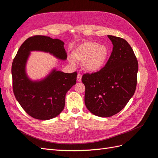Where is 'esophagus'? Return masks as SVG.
<instances>
[{"label": "esophagus", "instance_id": "1", "mask_svg": "<svg viewBox=\"0 0 158 158\" xmlns=\"http://www.w3.org/2000/svg\"><path fill=\"white\" fill-rule=\"evenodd\" d=\"M81 80H82V74L80 73H78L77 76V81L78 82H80Z\"/></svg>", "mask_w": 158, "mask_h": 158}]
</instances>
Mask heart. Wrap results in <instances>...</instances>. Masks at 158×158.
<instances>
[{"label":"heart","instance_id":"obj_1","mask_svg":"<svg viewBox=\"0 0 158 158\" xmlns=\"http://www.w3.org/2000/svg\"><path fill=\"white\" fill-rule=\"evenodd\" d=\"M109 52V49L106 45L86 41L76 47L73 51L74 58L70 56L69 60L73 65L76 64L75 60L83 62L84 69L92 73L103 67L107 59Z\"/></svg>","mask_w":158,"mask_h":158}]
</instances>
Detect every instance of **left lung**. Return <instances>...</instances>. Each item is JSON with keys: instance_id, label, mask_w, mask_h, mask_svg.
Wrapping results in <instances>:
<instances>
[{"instance_id": "8db88e82", "label": "left lung", "mask_w": 158, "mask_h": 158, "mask_svg": "<svg viewBox=\"0 0 158 158\" xmlns=\"http://www.w3.org/2000/svg\"><path fill=\"white\" fill-rule=\"evenodd\" d=\"M113 45L107 63L101 70L83 75L84 102L89 111L102 117H111L125 107L135 92L138 63L128 43L107 35Z\"/></svg>"}]
</instances>
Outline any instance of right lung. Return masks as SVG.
I'll return each instance as SVG.
<instances>
[{
	"mask_svg": "<svg viewBox=\"0 0 158 158\" xmlns=\"http://www.w3.org/2000/svg\"><path fill=\"white\" fill-rule=\"evenodd\" d=\"M32 51L50 52L61 60L67 58L64 42L44 35H33L23 43L12 62L14 94L23 109L31 117L49 120L63 111L65 96L76 83L77 73H64L52 70L41 81H31L26 73V64Z\"/></svg>",
	"mask_w": 158,
	"mask_h": 158,
	"instance_id": "obj_1",
	"label": "right lung"
}]
</instances>
